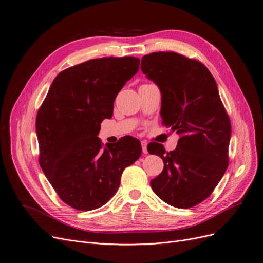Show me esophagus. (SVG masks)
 <instances>
[{"label": "esophagus", "instance_id": "1", "mask_svg": "<svg viewBox=\"0 0 263 263\" xmlns=\"http://www.w3.org/2000/svg\"><path fill=\"white\" fill-rule=\"evenodd\" d=\"M141 145H142V151L144 154H147V143L142 141L141 142Z\"/></svg>", "mask_w": 263, "mask_h": 263}]
</instances>
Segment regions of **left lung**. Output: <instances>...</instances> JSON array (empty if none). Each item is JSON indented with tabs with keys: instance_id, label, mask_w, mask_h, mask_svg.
<instances>
[{
	"instance_id": "8db88e82",
	"label": "left lung",
	"mask_w": 263,
	"mask_h": 263,
	"mask_svg": "<svg viewBox=\"0 0 263 263\" xmlns=\"http://www.w3.org/2000/svg\"><path fill=\"white\" fill-rule=\"evenodd\" d=\"M141 69L161 92L162 124L180 135L170 153L158 143L147 146L164 163L151 186L170 206L194 207L210 196L229 164L231 122L216 80L205 65L174 52L143 56Z\"/></svg>"
}]
</instances>
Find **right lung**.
<instances>
[{
    "instance_id": "add662e5",
    "label": "right lung",
    "mask_w": 263,
    "mask_h": 263,
    "mask_svg": "<svg viewBox=\"0 0 263 263\" xmlns=\"http://www.w3.org/2000/svg\"><path fill=\"white\" fill-rule=\"evenodd\" d=\"M137 57H103L58 73L36 115L39 162L60 198L90 211L118 191L125 167L141 156V143L124 138L115 145L97 137L103 119L126 81L139 71Z\"/></svg>"
}]
</instances>
